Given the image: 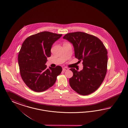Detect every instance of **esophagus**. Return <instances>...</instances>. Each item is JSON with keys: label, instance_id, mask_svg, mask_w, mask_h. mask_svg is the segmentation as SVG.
Returning <instances> with one entry per match:
<instances>
[{"label": "esophagus", "instance_id": "obj_1", "mask_svg": "<svg viewBox=\"0 0 128 128\" xmlns=\"http://www.w3.org/2000/svg\"><path fill=\"white\" fill-rule=\"evenodd\" d=\"M69 70V69L68 68H67V67H64V68H62V70H64V71H65V70Z\"/></svg>", "mask_w": 128, "mask_h": 128}]
</instances>
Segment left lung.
<instances>
[{
    "label": "left lung",
    "mask_w": 128,
    "mask_h": 128,
    "mask_svg": "<svg viewBox=\"0 0 128 128\" xmlns=\"http://www.w3.org/2000/svg\"><path fill=\"white\" fill-rule=\"evenodd\" d=\"M63 38L74 46L75 57L82 61L80 72L70 68L73 76L69 79L70 87L82 95H88L101 85L107 72V51L103 42L93 35L83 32L66 34Z\"/></svg>",
    "instance_id": "obj_1"
}]
</instances>
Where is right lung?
Wrapping results in <instances>:
<instances>
[{
    "instance_id": "add662e5",
    "label": "right lung",
    "mask_w": 128,
    "mask_h": 128,
    "mask_svg": "<svg viewBox=\"0 0 128 128\" xmlns=\"http://www.w3.org/2000/svg\"><path fill=\"white\" fill-rule=\"evenodd\" d=\"M62 34L43 32L27 38L23 42L18 61L21 77L25 84L36 92L45 91L53 86L61 73L60 66L46 68L51 48Z\"/></svg>"
}]
</instances>
